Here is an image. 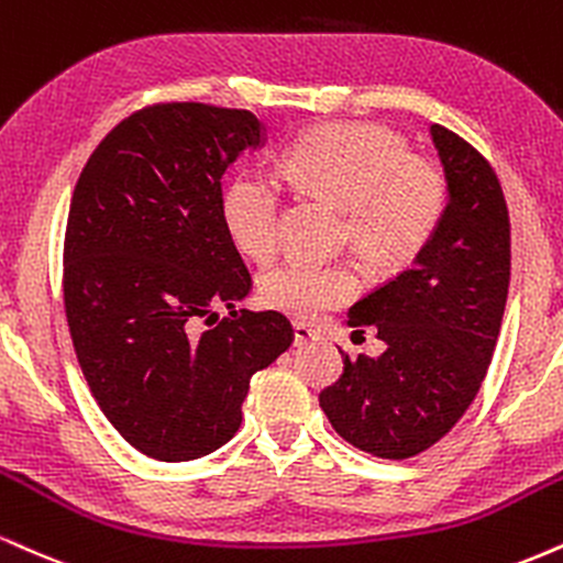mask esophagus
I'll list each match as a JSON object with an SVG mask.
<instances>
[{
    "instance_id": "34e87169",
    "label": "esophagus",
    "mask_w": 563,
    "mask_h": 563,
    "mask_svg": "<svg viewBox=\"0 0 563 563\" xmlns=\"http://www.w3.org/2000/svg\"><path fill=\"white\" fill-rule=\"evenodd\" d=\"M320 341V333L307 322H294V343L296 346H303V343Z\"/></svg>"
}]
</instances>
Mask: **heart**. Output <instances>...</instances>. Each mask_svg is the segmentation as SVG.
<instances>
[{
	"instance_id": "1",
	"label": "heart",
	"mask_w": 563,
	"mask_h": 563,
	"mask_svg": "<svg viewBox=\"0 0 563 563\" xmlns=\"http://www.w3.org/2000/svg\"><path fill=\"white\" fill-rule=\"evenodd\" d=\"M277 170L299 191L341 205L343 241L377 273L417 260L449 207L443 167L375 123L309 128L283 148ZM220 217L241 254L267 262L280 239V186L262 173H239L222 191ZM356 290L354 264L307 256L280 262L260 283L269 307L299 317H320Z\"/></svg>"
}]
</instances>
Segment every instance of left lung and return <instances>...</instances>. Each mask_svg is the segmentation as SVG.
Masks as SVG:
<instances>
[{"label":"left lung","instance_id":"left-lung-1","mask_svg":"<svg viewBox=\"0 0 563 563\" xmlns=\"http://www.w3.org/2000/svg\"><path fill=\"white\" fill-rule=\"evenodd\" d=\"M449 180V207L409 269L349 309L354 333L377 330L380 356H343L320 393L338 435L380 459L435 445L475 401L504 320L511 225L490 162L443 125H430Z\"/></svg>","mask_w":563,"mask_h":563}]
</instances>
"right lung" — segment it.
<instances>
[{"label": "right lung", "instance_id": "add662e5", "mask_svg": "<svg viewBox=\"0 0 563 563\" xmlns=\"http://www.w3.org/2000/svg\"><path fill=\"white\" fill-rule=\"evenodd\" d=\"M264 146L249 110L170 101L93 148L65 230V314L99 409L135 451L191 462L241 428L254 372L294 343L280 311H235L252 275L220 217L222 175ZM231 314L216 320L214 306Z\"/></svg>", "mask_w": 563, "mask_h": 563}]
</instances>
